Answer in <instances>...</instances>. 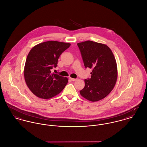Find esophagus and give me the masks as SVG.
<instances>
[{"label":"esophagus","instance_id":"esophagus-1","mask_svg":"<svg viewBox=\"0 0 147 147\" xmlns=\"http://www.w3.org/2000/svg\"><path fill=\"white\" fill-rule=\"evenodd\" d=\"M69 80H71V81H76V80H77L76 79H74V78H69Z\"/></svg>","mask_w":147,"mask_h":147}]
</instances>
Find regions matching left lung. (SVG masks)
Here are the masks:
<instances>
[{
  "label": "left lung",
  "mask_w": 147,
  "mask_h": 147,
  "mask_svg": "<svg viewBox=\"0 0 147 147\" xmlns=\"http://www.w3.org/2000/svg\"><path fill=\"white\" fill-rule=\"evenodd\" d=\"M85 68H92L91 78L85 79L80 91L82 96L91 102L105 97L114 88L117 79V67L111 49L104 44L90 40L78 43Z\"/></svg>",
  "instance_id": "8db88e82"
}]
</instances>
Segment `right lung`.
Here are the masks:
<instances>
[{
	"mask_svg": "<svg viewBox=\"0 0 147 147\" xmlns=\"http://www.w3.org/2000/svg\"><path fill=\"white\" fill-rule=\"evenodd\" d=\"M71 44L48 41L34 46L27 57L24 78L31 92L42 99H49L60 93L68 79L52 74L51 69L57 66L58 59Z\"/></svg>",
	"mask_w": 147,
	"mask_h": 147,
	"instance_id": "1",
	"label": "right lung"
}]
</instances>
